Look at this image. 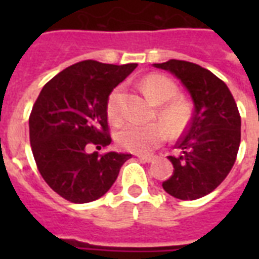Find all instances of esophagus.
Here are the masks:
<instances>
[{"mask_svg":"<svg viewBox=\"0 0 259 259\" xmlns=\"http://www.w3.org/2000/svg\"><path fill=\"white\" fill-rule=\"evenodd\" d=\"M137 157L145 162H150L153 160V156H152V154H137Z\"/></svg>","mask_w":259,"mask_h":259,"instance_id":"1","label":"esophagus"}]
</instances>
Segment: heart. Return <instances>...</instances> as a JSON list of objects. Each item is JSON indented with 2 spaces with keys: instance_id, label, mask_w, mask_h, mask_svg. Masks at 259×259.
Returning <instances> with one entry per match:
<instances>
[{
  "instance_id": "1",
  "label": "heart",
  "mask_w": 259,
  "mask_h": 259,
  "mask_svg": "<svg viewBox=\"0 0 259 259\" xmlns=\"http://www.w3.org/2000/svg\"><path fill=\"white\" fill-rule=\"evenodd\" d=\"M142 89L148 97L160 107L158 115L173 133L184 129L189 118V107L184 101L175 99L179 94L176 83L165 75L150 74L142 80ZM122 86H118L110 93L106 103V113L110 121L118 122L122 118ZM168 130L162 123L140 125L127 122L122 125L115 134V140L126 150L144 153L149 152L165 141Z\"/></svg>"
}]
</instances>
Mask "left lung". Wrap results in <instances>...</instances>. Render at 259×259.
<instances>
[{
	"label": "left lung",
	"mask_w": 259,
	"mask_h": 259,
	"mask_svg": "<svg viewBox=\"0 0 259 259\" xmlns=\"http://www.w3.org/2000/svg\"><path fill=\"white\" fill-rule=\"evenodd\" d=\"M180 79L192 97L195 111L177 141L179 156H169L172 176L162 183L170 196L195 200L212 192L230 173L241 144V115L223 80L195 63L170 59L154 64Z\"/></svg>",
	"instance_id": "left-lung-1"
}]
</instances>
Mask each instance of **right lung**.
<instances>
[{
	"label": "right lung",
	"instance_id": "1",
	"mask_svg": "<svg viewBox=\"0 0 259 259\" xmlns=\"http://www.w3.org/2000/svg\"><path fill=\"white\" fill-rule=\"evenodd\" d=\"M137 67L83 60L51 79L29 115V140L37 169L47 184L71 203L103 196L132 154L98 152L110 145L106 103L110 93Z\"/></svg>",
	"mask_w": 259,
	"mask_h": 259
}]
</instances>
